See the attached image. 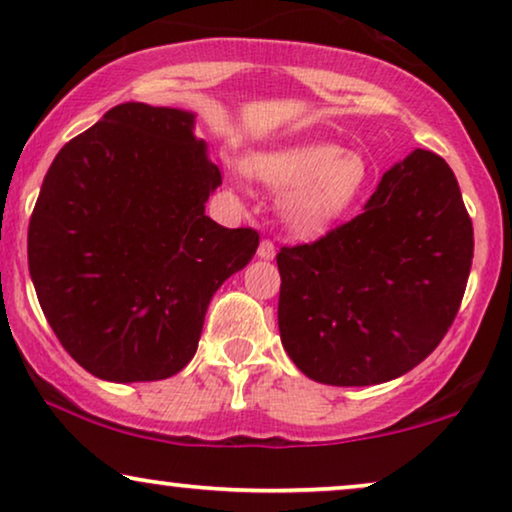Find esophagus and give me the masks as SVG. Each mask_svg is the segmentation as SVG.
Segmentation results:
<instances>
[{
  "mask_svg": "<svg viewBox=\"0 0 512 512\" xmlns=\"http://www.w3.org/2000/svg\"><path fill=\"white\" fill-rule=\"evenodd\" d=\"M275 254H277V247L270 240H263L258 244V258H263V261H272Z\"/></svg>",
  "mask_w": 512,
  "mask_h": 512,
  "instance_id": "34e87169",
  "label": "esophagus"
}]
</instances>
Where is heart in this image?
<instances>
[{
    "instance_id": "heart-1",
    "label": "heart",
    "mask_w": 512,
    "mask_h": 512,
    "mask_svg": "<svg viewBox=\"0 0 512 512\" xmlns=\"http://www.w3.org/2000/svg\"><path fill=\"white\" fill-rule=\"evenodd\" d=\"M249 172L282 195V216L296 233H319L345 216L368 184L361 153L324 139L284 144L249 156ZM235 179L244 177L233 167Z\"/></svg>"
}]
</instances>
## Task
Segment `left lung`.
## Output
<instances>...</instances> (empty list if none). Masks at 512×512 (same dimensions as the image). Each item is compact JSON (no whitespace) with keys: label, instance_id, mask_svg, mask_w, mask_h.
<instances>
[{"label":"left lung","instance_id":"obj_1","mask_svg":"<svg viewBox=\"0 0 512 512\" xmlns=\"http://www.w3.org/2000/svg\"><path fill=\"white\" fill-rule=\"evenodd\" d=\"M471 261L473 223L454 172L415 149L384 172L363 214L277 254L286 354L333 387L405 375L452 326Z\"/></svg>","mask_w":512,"mask_h":512}]
</instances>
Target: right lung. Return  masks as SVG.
<instances>
[{
  "mask_svg": "<svg viewBox=\"0 0 512 512\" xmlns=\"http://www.w3.org/2000/svg\"><path fill=\"white\" fill-rule=\"evenodd\" d=\"M195 114L125 102L62 146L27 230L53 333L107 382H153L195 356L207 305L258 249L205 214L221 172Z\"/></svg>",
  "mask_w": 512,
  "mask_h": 512,
  "instance_id": "right-lung-1",
  "label": "right lung"
}]
</instances>
